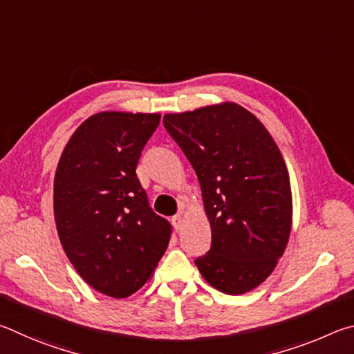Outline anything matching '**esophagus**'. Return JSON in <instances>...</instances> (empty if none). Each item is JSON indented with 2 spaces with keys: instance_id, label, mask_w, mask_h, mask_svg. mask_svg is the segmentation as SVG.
Listing matches in <instances>:
<instances>
[{
  "instance_id": "obj_1",
  "label": "esophagus",
  "mask_w": 354,
  "mask_h": 354,
  "mask_svg": "<svg viewBox=\"0 0 354 354\" xmlns=\"http://www.w3.org/2000/svg\"><path fill=\"white\" fill-rule=\"evenodd\" d=\"M172 224H174V227H176V230H180L182 224H183V216H182V214L174 216V218H172Z\"/></svg>"
}]
</instances>
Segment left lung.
Instances as JSON below:
<instances>
[{"label": "left lung", "instance_id": "8db88e82", "mask_svg": "<svg viewBox=\"0 0 354 354\" xmlns=\"http://www.w3.org/2000/svg\"><path fill=\"white\" fill-rule=\"evenodd\" d=\"M163 124L194 167L212 228V249L196 259L197 269L221 292H249L274 272L292 228L280 149L236 102L166 113Z\"/></svg>", "mask_w": 354, "mask_h": 354}]
</instances>
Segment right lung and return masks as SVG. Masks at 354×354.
<instances>
[{
	"label": "right lung",
	"mask_w": 354,
	"mask_h": 354,
	"mask_svg": "<svg viewBox=\"0 0 354 354\" xmlns=\"http://www.w3.org/2000/svg\"><path fill=\"white\" fill-rule=\"evenodd\" d=\"M160 113L99 111L68 140L54 176L60 244L80 278L111 299L151 280L171 225L149 207L136 177Z\"/></svg>",
	"instance_id": "1"
}]
</instances>
